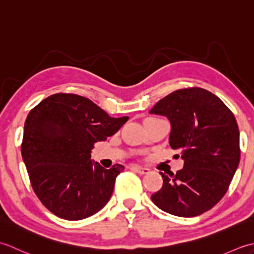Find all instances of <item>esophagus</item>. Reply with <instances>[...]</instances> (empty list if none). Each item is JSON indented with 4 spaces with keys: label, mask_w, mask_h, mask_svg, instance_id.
Here are the masks:
<instances>
[{
    "label": "esophagus",
    "mask_w": 254,
    "mask_h": 254,
    "mask_svg": "<svg viewBox=\"0 0 254 254\" xmlns=\"http://www.w3.org/2000/svg\"><path fill=\"white\" fill-rule=\"evenodd\" d=\"M131 170L137 172V174H139V175H147L149 172V169L142 168V167H138V166H132Z\"/></svg>",
    "instance_id": "34e87169"
}]
</instances>
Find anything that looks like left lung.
<instances>
[{
	"mask_svg": "<svg viewBox=\"0 0 254 254\" xmlns=\"http://www.w3.org/2000/svg\"><path fill=\"white\" fill-rule=\"evenodd\" d=\"M149 113L168 119L169 144L185 161L176 175L160 172L163 188L150 198L176 216L203 214L222 199L238 168L239 128L234 113L217 96L198 87L174 91Z\"/></svg>",
	"mask_w": 254,
	"mask_h": 254,
	"instance_id": "8db88e82",
	"label": "left lung"
}]
</instances>
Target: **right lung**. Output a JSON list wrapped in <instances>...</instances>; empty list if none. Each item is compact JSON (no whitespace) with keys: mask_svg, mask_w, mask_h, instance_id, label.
Returning <instances> with one entry per match:
<instances>
[{"mask_svg":"<svg viewBox=\"0 0 254 254\" xmlns=\"http://www.w3.org/2000/svg\"><path fill=\"white\" fill-rule=\"evenodd\" d=\"M127 120L73 94L49 96L28 113L21 156L36 195L50 212L79 220L108 203L124 167L106 169L90 153L95 143L112 136Z\"/></svg>","mask_w":254,"mask_h":254,"instance_id":"1","label":"right lung"}]
</instances>
